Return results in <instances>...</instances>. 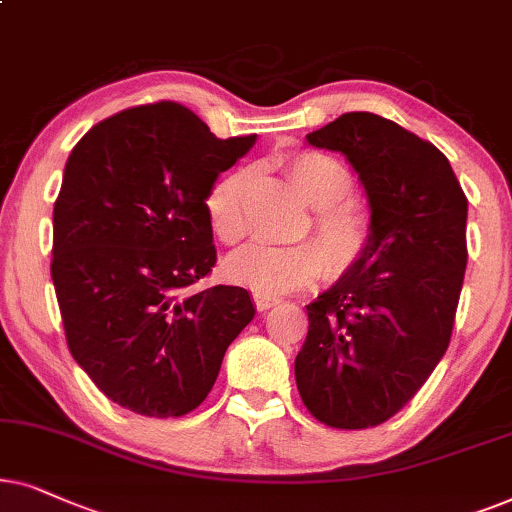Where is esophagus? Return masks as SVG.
Returning <instances> with one entry per match:
<instances>
[{"label": "esophagus", "instance_id": "esophagus-1", "mask_svg": "<svg viewBox=\"0 0 512 512\" xmlns=\"http://www.w3.org/2000/svg\"><path fill=\"white\" fill-rule=\"evenodd\" d=\"M252 299H255L257 311H269V309H274V306L278 304V299H276V297H271V295H262V292H255V295H252Z\"/></svg>", "mask_w": 512, "mask_h": 512}]
</instances>
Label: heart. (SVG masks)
Masks as SVG:
<instances>
[{"mask_svg":"<svg viewBox=\"0 0 512 512\" xmlns=\"http://www.w3.org/2000/svg\"><path fill=\"white\" fill-rule=\"evenodd\" d=\"M292 185L313 208V243L271 245L250 243L236 250L224 264L231 281L262 295H285L320 276H342L363 260L372 243V217L353 199V175L335 156L299 152L285 163ZM252 182L250 170H231L210 187L206 217L222 243L241 241L248 231L243 199Z\"/></svg>","mask_w":512,"mask_h":512,"instance_id":"b5f03b06","label":"heart"}]
</instances>
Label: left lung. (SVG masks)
<instances>
[{
    "label": "left lung",
    "mask_w": 512,
    "mask_h": 512,
    "mask_svg": "<svg viewBox=\"0 0 512 512\" xmlns=\"http://www.w3.org/2000/svg\"><path fill=\"white\" fill-rule=\"evenodd\" d=\"M306 142L346 156L372 217L363 260L306 306L295 358L306 410L356 431L403 410L445 356L468 262V201L438 147L377 114H342Z\"/></svg>",
    "instance_id": "obj_1"
}]
</instances>
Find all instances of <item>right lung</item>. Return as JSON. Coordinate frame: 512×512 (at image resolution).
<instances>
[{"label": "right lung", "mask_w": 512, "mask_h": 512, "mask_svg": "<svg viewBox=\"0 0 512 512\" xmlns=\"http://www.w3.org/2000/svg\"><path fill=\"white\" fill-rule=\"evenodd\" d=\"M255 135L220 140L177 102L114 114L65 163L51 278L67 346L109 400L182 417L255 318L248 290L194 283L215 267L206 196Z\"/></svg>", "instance_id": "add662e5"}]
</instances>
